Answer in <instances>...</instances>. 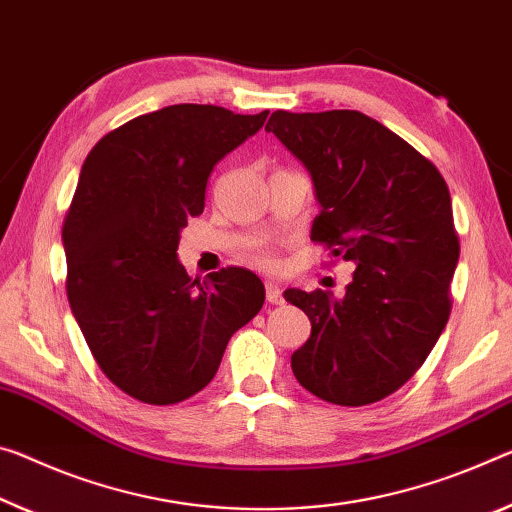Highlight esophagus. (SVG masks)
I'll list each match as a JSON object with an SVG mask.
<instances>
[{"mask_svg": "<svg viewBox=\"0 0 512 512\" xmlns=\"http://www.w3.org/2000/svg\"><path fill=\"white\" fill-rule=\"evenodd\" d=\"M266 300L273 305L282 303V289L275 285V282H266Z\"/></svg>", "mask_w": 512, "mask_h": 512, "instance_id": "1", "label": "esophagus"}]
</instances>
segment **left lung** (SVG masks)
<instances>
[{"label": "left lung", "mask_w": 512, "mask_h": 512, "mask_svg": "<svg viewBox=\"0 0 512 512\" xmlns=\"http://www.w3.org/2000/svg\"><path fill=\"white\" fill-rule=\"evenodd\" d=\"M312 177V241L355 264L346 294L287 289L312 335L291 355L300 385L367 405L415 376L449 321L460 243L431 161L360 111H275L266 123Z\"/></svg>", "instance_id": "left-lung-1"}]
</instances>
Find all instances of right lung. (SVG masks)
<instances>
[{"label":"right lung","instance_id":"1","mask_svg":"<svg viewBox=\"0 0 512 512\" xmlns=\"http://www.w3.org/2000/svg\"><path fill=\"white\" fill-rule=\"evenodd\" d=\"M266 116L173 104L113 129L81 166L63 223L70 310L104 376L134 399L170 405L198 394L230 337L262 310L253 271L193 280L177 246L205 209L214 166Z\"/></svg>","mask_w":512,"mask_h":512}]
</instances>
